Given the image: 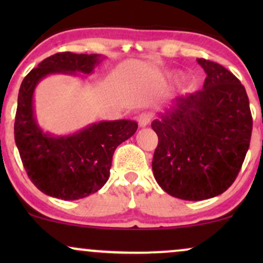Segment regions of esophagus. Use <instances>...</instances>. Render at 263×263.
Returning a JSON list of instances; mask_svg holds the SVG:
<instances>
[{"label":"esophagus","instance_id":"1","mask_svg":"<svg viewBox=\"0 0 263 263\" xmlns=\"http://www.w3.org/2000/svg\"><path fill=\"white\" fill-rule=\"evenodd\" d=\"M151 119H152V116H151L148 112H142L138 115L137 121H138V125H140V127H146V126H148V123L151 122Z\"/></svg>","mask_w":263,"mask_h":263}]
</instances>
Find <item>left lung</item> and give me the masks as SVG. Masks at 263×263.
<instances>
[{
	"label": "left lung",
	"mask_w": 263,
	"mask_h": 263,
	"mask_svg": "<svg viewBox=\"0 0 263 263\" xmlns=\"http://www.w3.org/2000/svg\"><path fill=\"white\" fill-rule=\"evenodd\" d=\"M206 73L203 90L174 99L152 122L158 136L152 170L165 193L204 200L236 179L252 134L245 87L218 63L197 59Z\"/></svg>",
	"instance_id": "obj_1"
}]
</instances>
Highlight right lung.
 <instances>
[{
	"mask_svg": "<svg viewBox=\"0 0 263 263\" xmlns=\"http://www.w3.org/2000/svg\"><path fill=\"white\" fill-rule=\"evenodd\" d=\"M99 54L57 53L32 69L21 84L14 141L29 179L49 197L77 200L100 190L110 177L115 149L137 131L131 120L92 123L77 134L52 136L38 126L33 108L37 84L49 74H91Z\"/></svg>",
	"mask_w": 263,
	"mask_h": 263,
	"instance_id": "obj_1",
	"label": "right lung"
}]
</instances>
